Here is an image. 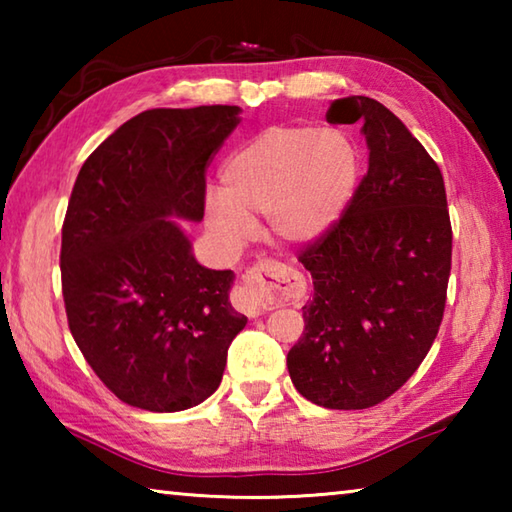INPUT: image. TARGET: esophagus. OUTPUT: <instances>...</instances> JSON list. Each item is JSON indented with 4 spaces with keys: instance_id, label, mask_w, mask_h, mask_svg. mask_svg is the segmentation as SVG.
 Returning a JSON list of instances; mask_svg holds the SVG:
<instances>
[{
    "instance_id": "34e87169",
    "label": "esophagus",
    "mask_w": 512,
    "mask_h": 512,
    "mask_svg": "<svg viewBox=\"0 0 512 512\" xmlns=\"http://www.w3.org/2000/svg\"><path fill=\"white\" fill-rule=\"evenodd\" d=\"M296 293L291 271L273 259H262L244 273V284L232 293V302L239 311L257 318L262 311L280 307Z\"/></svg>"
}]
</instances>
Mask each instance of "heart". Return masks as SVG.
Wrapping results in <instances>:
<instances>
[{
	"label": "heart",
	"mask_w": 512,
	"mask_h": 512,
	"mask_svg": "<svg viewBox=\"0 0 512 512\" xmlns=\"http://www.w3.org/2000/svg\"><path fill=\"white\" fill-rule=\"evenodd\" d=\"M359 176V149L341 128L273 126L225 160L223 189L207 192V214L232 244L253 237V214H266L277 241L305 246L339 223Z\"/></svg>",
	"instance_id": "1"
}]
</instances>
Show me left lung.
Instances as JSON below:
<instances>
[{"label": "left lung", "instance_id": "8db88e82", "mask_svg": "<svg viewBox=\"0 0 512 512\" xmlns=\"http://www.w3.org/2000/svg\"><path fill=\"white\" fill-rule=\"evenodd\" d=\"M327 119L363 124L368 173L341 221L298 257L314 298L287 366L302 397L350 411L384 402L427 357L445 311L452 223L443 173L391 110L348 97Z\"/></svg>", "mask_w": 512, "mask_h": 512}]
</instances>
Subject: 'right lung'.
Listing matches in <instances>:
<instances>
[{
	"instance_id": "1",
	"label": "right lung",
	"mask_w": 512,
	"mask_h": 512,
	"mask_svg": "<svg viewBox=\"0 0 512 512\" xmlns=\"http://www.w3.org/2000/svg\"><path fill=\"white\" fill-rule=\"evenodd\" d=\"M239 106L155 108L119 126L83 162L60 248L67 323L121 402L185 411L221 384L248 318L232 271L196 262L178 221H203L205 167Z\"/></svg>"
}]
</instances>
